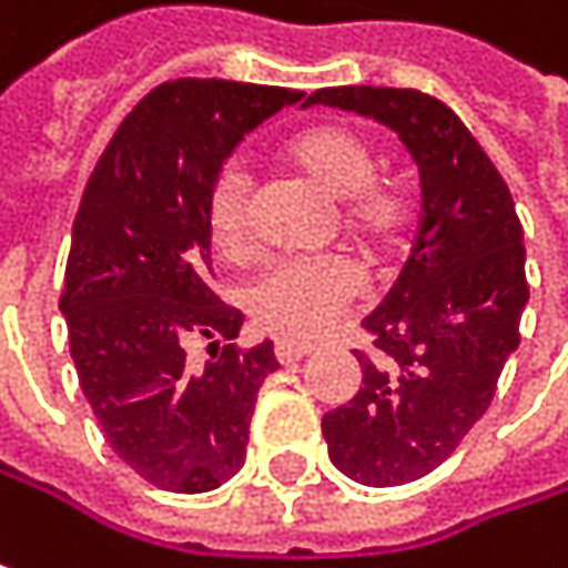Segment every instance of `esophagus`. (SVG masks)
<instances>
[{"label":"esophagus","mask_w":568,"mask_h":568,"mask_svg":"<svg viewBox=\"0 0 568 568\" xmlns=\"http://www.w3.org/2000/svg\"><path fill=\"white\" fill-rule=\"evenodd\" d=\"M273 352H276L280 362H298V358L312 355V345L308 342H288V338H283V342H276Z\"/></svg>","instance_id":"34e87169"}]
</instances>
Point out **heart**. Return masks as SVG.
<instances>
[{
    "mask_svg": "<svg viewBox=\"0 0 568 568\" xmlns=\"http://www.w3.org/2000/svg\"><path fill=\"white\" fill-rule=\"evenodd\" d=\"M285 158L338 200L342 226L365 250L385 256L400 246L414 220V200L404 186L378 180L375 144L348 124H312L285 144ZM203 223L210 246L240 260L253 246V176L240 161L213 173ZM362 270L342 253L285 256L266 263L243 288L246 312L273 335H325L362 295Z\"/></svg>",
    "mask_w": 568,
    "mask_h": 568,
    "instance_id": "1",
    "label": "heart"
}]
</instances>
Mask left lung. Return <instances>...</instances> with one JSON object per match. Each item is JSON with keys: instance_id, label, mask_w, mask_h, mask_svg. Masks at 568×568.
Segmentation results:
<instances>
[{"instance_id": "8db88e82", "label": "left lung", "mask_w": 568, "mask_h": 568, "mask_svg": "<svg viewBox=\"0 0 568 568\" xmlns=\"http://www.w3.org/2000/svg\"><path fill=\"white\" fill-rule=\"evenodd\" d=\"M332 104L395 128L420 171V223L388 298L362 322V388L322 417L332 464L365 487L437 470L484 417L519 345L529 298L510 186L437 98L414 88H322Z\"/></svg>"}]
</instances>
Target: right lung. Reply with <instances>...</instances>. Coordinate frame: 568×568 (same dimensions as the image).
<instances>
[{
	"mask_svg": "<svg viewBox=\"0 0 568 568\" xmlns=\"http://www.w3.org/2000/svg\"><path fill=\"white\" fill-rule=\"evenodd\" d=\"M298 98L220 78L164 81L84 183L58 298L68 348L111 450L161 490H216L243 467L260 385L280 368L273 342L233 345L243 315L213 292L203 203L233 148ZM196 337L211 342L203 369L185 355Z\"/></svg>",
	"mask_w": 568,
	"mask_h": 568,
	"instance_id": "obj_1",
	"label": "right lung"
}]
</instances>
